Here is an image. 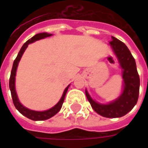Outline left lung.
Returning <instances> with one entry per match:
<instances>
[{
	"mask_svg": "<svg viewBox=\"0 0 148 148\" xmlns=\"http://www.w3.org/2000/svg\"><path fill=\"white\" fill-rule=\"evenodd\" d=\"M109 46L122 70L123 89L121 95L108 104L95 101L87 90H86V95L97 113L107 118H117L127 114L136 105L140 92V77L136 61L127 46L113 36H112Z\"/></svg>",
	"mask_w": 148,
	"mask_h": 148,
	"instance_id": "8db88e82",
	"label": "left lung"
}]
</instances>
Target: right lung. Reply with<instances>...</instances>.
Returning <instances> with one entry per match:
<instances>
[{
	"label": "right lung",
	"mask_w": 148,
	"mask_h": 148,
	"mask_svg": "<svg viewBox=\"0 0 148 148\" xmlns=\"http://www.w3.org/2000/svg\"><path fill=\"white\" fill-rule=\"evenodd\" d=\"M51 36L52 34H49L47 32H42V33L36 34V36L32 37L30 39H28L27 42L22 46V47H21L20 51L18 53L17 57L16 58V59L13 62V65H12V68L11 75H10V79H9V89H10V91H11L13 104H14L16 109H17L21 114L24 115V116H26V117L30 119V120H32V121H45V120H47L49 118L54 116L56 113H58V112L60 111L62 106L63 104L68 88L71 86V84L68 85L67 87L65 89L64 91H63V93L62 95V97L59 100V101L55 106H53L52 108L47 109V110H45V111H35V110L27 109L25 106H23L21 103V101H19L17 93H16V74L18 64L21 61L22 55L24 54V52L25 51V50L27 49V46L29 45L30 43H32V42H36V41L39 40V39Z\"/></svg>",
	"instance_id": "1"
}]
</instances>
